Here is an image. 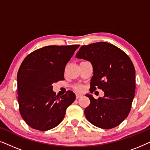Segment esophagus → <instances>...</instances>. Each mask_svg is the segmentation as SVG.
Listing matches in <instances>:
<instances>
[{"label":"esophagus","instance_id":"1","mask_svg":"<svg viewBox=\"0 0 150 150\" xmlns=\"http://www.w3.org/2000/svg\"><path fill=\"white\" fill-rule=\"evenodd\" d=\"M81 97H82V95H81V94H76V99H79V98Z\"/></svg>","mask_w":150,"mask_h":150}]
</instances>
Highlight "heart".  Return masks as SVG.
Wrapping results in <instances>:
<instances>
[{"instance_id": "b5f03b06", "label": "heart", "mask_w": 150, "mask_h": 150, "mask_svg": "<svg viewBox=\"0 0 150 150\" xmlns=\"http://www.w3.org/2000/svg\"><path fill=\"white\" fill-rule=\"evenodd\" d=\"M74 89H75V90H76V91H81L83 89V86H81V85H76L74 87Z\"/></svg>"}]
</instances>
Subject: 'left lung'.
Here are the masks:
<instances>
[{
  "label": "left lung",
  "mask_w": 150,
  "mask_h": 150,
  "mask_svg": "<svg viewBox=\"0 0 150 150\" xmlns=\"http://www.w3.org/2000/svg\"><path fill=\"white\" fill-rule=\"evenodd\" d=\"M91 63L93 76L90 89H101L104 96L95 99L87 93L90 104L85 109L94 126L110 129L121 124L130 112L135 93V69L129 57L117 47L100 42L83 46L76 54Z\"/></svg>",
  "instance_id": "left-lung-1"
}]
</instances>
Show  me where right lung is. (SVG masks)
Instances as JSON below:
<instances>
[{
    "label": "right lung",
    "instance_id": "obj_1",
    "mask_svg": "<svg viewBox=\"0 0 150 150\" xmlns=\"http://www.w3.org/2000/svg\"><path fill=\"white\" fill-rule=\"evenodd\" d=\"M79 46H45L22 61L17 75L18 100L22 117L32 128L46 131L58 126L75 100L71 91L56 96L52 84L64 80L66 64Z\"/></svg>",
    "mask_w": 150,
    "mask_h": 150
}]
</instances>
